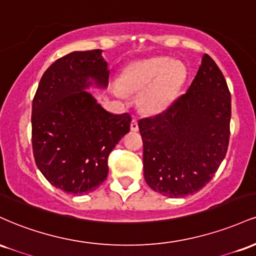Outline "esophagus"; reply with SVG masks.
<instances>
[{"label":"esophagus","mask_w":256,"mask_h":256,"mask_svg":"<svg viewBox=\"0 0 256 256\" xmlns=\"http://www.w3.org/2000/svg\"><path fill=\"white\" fill-rule=\"evenodd\" d=\"M130 128H131L132 131H138V122H137V119H132L131 125H130Z\"/></svg>","instance_id":"esophagus-1"}]
</instances>
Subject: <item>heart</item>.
Masks as SVG:
<instances>
[{"instance_id":"obj_1","label":"heart","mask_w":256,"mask_h":256,"mask_svg":"<svg viewBox=\"0 0 256 256\" xmlns=\"http://www.w3.org/2000/svg\"><path fill=\"white\" fill-rule=\"evenodd\" d=\"M183 78L182 64L167 58H152L130 64L120 78V88L128 94L143 91L140 96V108L155 114L171 104Z\"/></svg>"}]
</instances>
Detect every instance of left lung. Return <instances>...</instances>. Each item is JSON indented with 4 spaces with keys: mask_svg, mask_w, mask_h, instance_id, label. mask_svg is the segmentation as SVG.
<instances>
[{
    "mask_svg": "<svg viewBox=\"0 0 256 256\" xmlns=\"http://www.w3.org/2000/svg\"><path fill=\"white\" fill-rule=\"evenodd\" d=\"M231 95L204 54L192 85L165 110L140 119L146 184L168 198L201 190L218 171L230 138Z\"/></svg>",
    "mask_w": 256,
    "mask_h": 256,
    "instance_id": "1",
    "label": "left lung"
}]
</instances>
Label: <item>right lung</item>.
I'll list each match as a JSON object with an SVG mask.
<instances>
[{"instance_id":"right-lung-1","label":"right lung","mask_w":256,"mask_h":256,"mask_svg":"<svg viewBox=\"0 0 256 256\" xmlns=\"http://www.w3.org/2000/svg\"><path fill=\"white\" fill-rule=\"evenodd\" d=\"M102 50L73 52L44 72L32 101V150L46 180L67 194L96 190L108 176V156L130 131L128 113L112 114L84 89L108 84Z\"/></svg>"}]
</instances>
